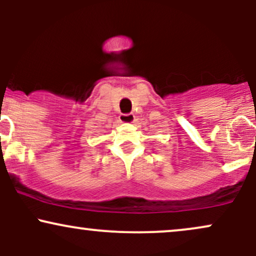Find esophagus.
<instances>
[{
  "instance_id": "34e87169",
  "label": "esophagus",
  "mask_w": 256,
  "mask_h": 256,
  "mask_svg": "<svg viewBox=\"0 0 256 256\" xmlns=\"http://www.w3.org/2000/svg\"><path fill=\"white\" fill-rule=\"evenodd\" d=\"M119 122H122V124H131V122H134V113L120 114Z\"/></svg>"
}]
</instances>
